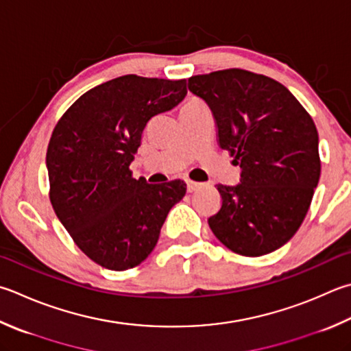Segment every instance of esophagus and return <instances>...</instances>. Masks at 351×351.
<instances>
[{"mask_svg":"<svg viewBox=\"0 0 351 351\" xmlns=\"http://www.w3.org/2000/svg\"><path fill=\"white\" fill-rule=\"evenodd\" d=\"M203 188V183L200 182H193V180H186V189L188 193H195V191L202 189Z\"/></svg>","mask_w":351,"mask_h":351,"instance_id":"obj_1","label":"esophagus"}]
</instances>
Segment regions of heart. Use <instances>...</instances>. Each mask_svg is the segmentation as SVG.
<instances>
[{"label":"heart","instance_id":"heart-1","mask_svg":"<svg viewBox=\"0 0 351 351\" xmlns=\"http://www.w3.org/2000/svg\"><path fill=\"white\" fill-rule=\"evenodd\" d=\"M198 104H202L200 101H198V99H188V101L182 105V110H184V108H191V107H195V105H198Z\"/></svg>","mask_w":351,"mask_h":351}]
</instances>
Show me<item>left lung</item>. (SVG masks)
<instances>
[{
	"label": "left lung",
	"mask_w": 351,
	"mask_h": 351,
	"mask_svg": "<svg viewBox=\"0 0 351 351\" xmlns=\"http://www.w3.org/2000/svg\"><path fill=\"white\" fill-rule=\"evenodd\" d=\"M188 88L209 105L218 147L241 168L235 186L217 184L221 208L209 228L238 255L274 252L300 229L318 186L313 119L282 84L247 70L191 76Z\"/></svg>",
	"instance_id": "left-lung-1"
}]
</instances>
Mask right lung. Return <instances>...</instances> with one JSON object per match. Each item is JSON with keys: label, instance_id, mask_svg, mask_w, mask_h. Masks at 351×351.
<instances>
[{"label": "right lung", "instance_id": "obj_1", "mask_svg": "<svg viewBox=\"0 0 351 351\" xmlns=\"http://www.w3.org/2000/svg\"><path fill=\"white\" fill-rule=\"evenodd\" d=\"M184 96L186 79L125 75L84 93L53 130L45 158L51 206L99 266H138L186 194L183 180L149 184L130 169L147 123Z\"/></svg>", "mask_w": 351, "mask_h": 351}]
</instances>
